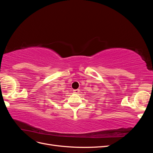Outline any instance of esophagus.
Returning <instances> with one entry per match:
<instances>
[{"label":"esophagus","instance_id":"34e87169","mask_svg":"<svg viewBox=\"0 0 153 153\" xmlns=\"http://www.w3.org/2000/svg\"><path fill=\"white\" fill-rule=\"evenodd\" d=\"M79 89H75V90H73V92L74 93H75V94H78L79 93Z\"/></svg>","mask_w":153,"mask_h":153}]
</instances>
